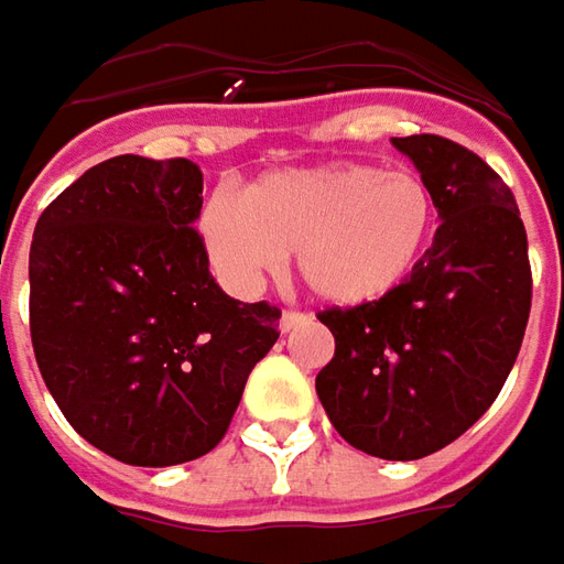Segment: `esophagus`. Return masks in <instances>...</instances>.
<instances>
[{
    "mask_svg": "<svg viewBox=\"0 0 564 564\" xmlns=\"http://www.w3.org/2000/svg\"><path fill=\"white\" fill-rule=\"evenodd\" d=\"M302 324H308V314L302 312H283L281 314V333H290L302 327Z\"/></svg>",
    "mask_w": 564,
    "mask_h": 564,
    "instance_id": "1",
    "label": "esophagus"
}]
</instances>
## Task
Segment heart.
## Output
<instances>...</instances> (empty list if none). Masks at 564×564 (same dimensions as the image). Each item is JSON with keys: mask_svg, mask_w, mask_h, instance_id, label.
I'll use <instances>...</instances> for the list:
<instances>
[{"mask_svg": "<svg viewBox=\"0 0 564 564\" xmlns=\"http://www.w3.org/2000/svg\"><path fill=\"white\" fill-rule=\"evenodd\" d=\"M432 187L411 170L336 163L271 172L240 203L213 197L200 237L216 274L250 293L296 252L314 296L336 308L370 305L411 281L435 231Z\"/></svg>", "mask_w": 564, "mask_h": 564, "instance_id": "b5f03b06", "label": "heart"}]
</instances>
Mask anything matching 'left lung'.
<instances>
[{
	"mask_svg": "<svg viewBox=\"0 0 564 564\" xmlns=\"http://www.w3.org/2000/svg\"><path fill=\"white\" fill-rule=\"evenodd\" d=\"M432 187L438 231L392 296L317 314L336 339L314 389L336 432L379 459H420L494 404L531 314L528 234L503 178L442 135L392 138Z\"/></svg>",
	"mask_w": 564,
	"mask_h": 564,
	"instance_id": "left-lung-1",
	"label": "left lung"
}]
</instances>
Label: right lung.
Wrapping results in <instances>:
<instances>
[{
	"mask_svg": "<svg viewBox=\"0 0 564 564\" xmlns=\"http://www.w3.org/2000/svg\"><path fill=\"white\" fill-rule=\"evenodd\" d=\"M191 160L122 153L83 172L36 221L30 336L40 373L83 438L132 466L209 454L281 312L209 274Z\"/></svg>",
	"mask_w": 564,
	"mask_h": 564,
	"instance_id": "1",
	"label": "right lung"
}]
</instances>
